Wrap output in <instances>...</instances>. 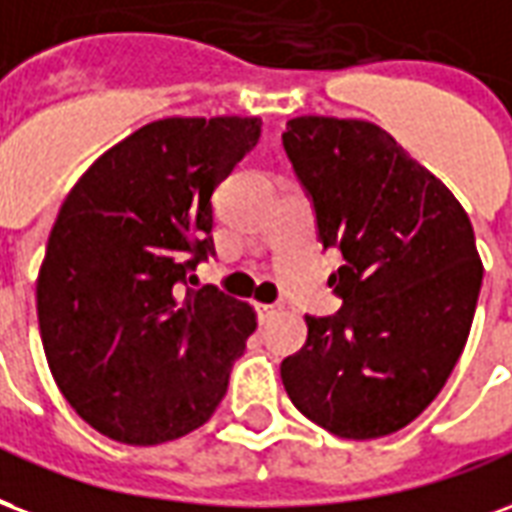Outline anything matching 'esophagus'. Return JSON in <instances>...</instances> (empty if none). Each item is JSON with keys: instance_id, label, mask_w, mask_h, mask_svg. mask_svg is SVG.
Instances as JSON below:
<instances>
[{"instance_id": "esophagus-1", "label": "esophagus", "mask_w": 512, "mask_h": 512, "mask_svg": "<svg viewBox=\"0 0 512 512\" xmlns=\"http://www.w3.org/2000/svg\"><path fill=\"white\" fill-rule=\"evenodd\" d=\"M278 311H281V305H278V302H259V305H256V313H259L261 322L272 319Z\"/></svg>"}]
</instances>
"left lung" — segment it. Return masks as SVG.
Here are the masks:
<instances>
[{
    "mask_svg": "<svg viewBox=\"0 0 512 512\" xmlns=\"http://www.w3.org/2000/svg\"><path fill=\"white\" fill-rule=\"evenodd\" d=\"M283 149L311 201L341 311L305 316L281 363L292 404L343 439L395 434L453 374L475 319L483 264L464 207L363 119L297 117Z\"/></svg>",
    "mask_w": 512,
    "mask_h": 512,
    "instance_id": "left-lung-1",
    "label": "left lung"
}]
</instances>
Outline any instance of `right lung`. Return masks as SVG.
Listing matches in <instances>:
<instances>
[{"instance_id": "obj_1", "label": "right lung", "mask_w": 512, "mask_h": 512, "mask_svg": "<svg viewBox=\"0 0 512 512\" xmlns=\"http://www.w3.org/2000/svg\"><path fill=\"white\" fill-rule=\"evenodd\" d=\"M261 119L149 122L67 193L37 275V322L59 390L95 431L160 445L210 420L256 330L248 302L193 286L215 256L212 193Z\"/></svg>"}]
</instances>
